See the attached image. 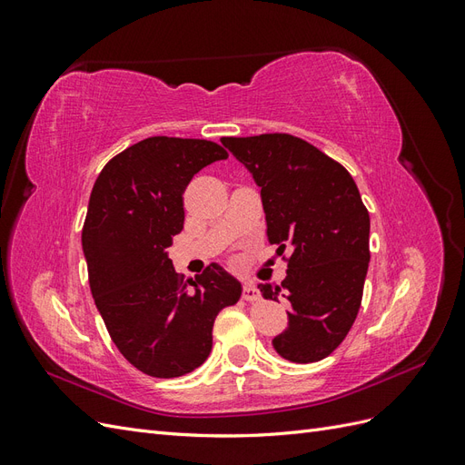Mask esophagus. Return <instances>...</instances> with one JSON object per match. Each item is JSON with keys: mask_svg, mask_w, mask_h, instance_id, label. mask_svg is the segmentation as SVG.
Returning <instances> with one entry per match:
<instances>
[{"mask_svg": "<svg viewBox=\"0 0 465 465\" xmlns=\"http://www.w3.org/2000/svg\"><path fill=\"white\" fill-rule=\"evenodd\" d=\"M242 299L248 301V302H254L260 299V291L252 285V283H244V289H242Z\"/></svg>", "mask_w": 465, "mask_h": 465, "instance_id": "1", "label": "esophagus"}]
</instances>
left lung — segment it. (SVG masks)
I'll return each instance as SVG.
<instances>
[{
  "instance_id": "obj_1",
  "label": "left lung",
  "mask_w": 465,
  "mask_h": 465,
  "mask_svg": "<svg viewBox=\"0 0 465 465\" xmlns=\"http://www.w3.org/2000/svg\"><path fill=\"white\" fill-rule=\"evenodd\" d=\"M221 142L262 188L267 238L287 262L281 285H260L263 299L285 297L291 304L289 326L273 347L291 362L326 359L359 314L371 262V217L355 180L343 164L289 134Z\"/></svg>"
}]
</instances>
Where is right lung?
<instances>
[{
	"mask_svg": "<svg viewBox=\"0 0 465 465\" xmlns=\"http://www.w3.org/2000/svg\"><path fill=\"white\" fill-rule=\"evenodd\" d=\"M227 157L207 139L154 135L110 159L93 186L81 234L93 299L120 353L149 376L202 367L217 314L242 294L221 265L193 281L166 254L184 227L190 180Z\"/></svg>",
	"mask_w": 465,
	"mask_h": 465,
	"instance_id": "obj_1",
	"label": "right lung"
}]
</instances>
